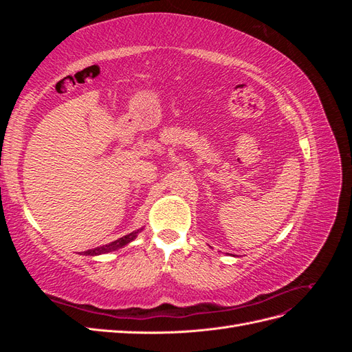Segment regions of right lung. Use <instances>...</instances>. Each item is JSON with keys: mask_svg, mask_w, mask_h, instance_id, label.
Instances as JSON below:
<instances>
[{"mask_svg": "<svg viewBox=\"0 0 352 352\" xmlns=\"http://www.w3.org/2000/svg\"><path fill=\"white\" fill-rule=\"evenodd\" d=\"M144 228L138 229L132 233H129V235H126L123 238H119L114 242H110L107 245H102V247H97V248H92V250H88V251H83V255H91V257H94V255H101V254H107V252H111V251H116V250H120L123 248L124 245H127L129 242H132L138 233H140Z\"/></svg>", "mask_w": 352, "mask_h": 352, "instance_id": "add662e5", "label": "right lung"}]
</instances>
